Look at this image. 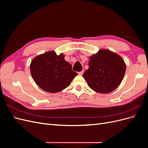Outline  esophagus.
<instances>
[{
	"mask_svg": "<svg viewBox=\"0 0 148 148\" xmlns=\"http://www.w3.org/2000/svg\"><path fill=\"white\" fill-rule=\"evenodd\" d=\"M83 73H84V70H82V71H79V72H78V75H82L83 74Z\"/></svg>",
	"mask_w": 148,
	"mask_h": 148,
	"instance_id": "34e87169",
	"label": "esophagus"
}]
</instances>
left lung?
<instances>
[{
    "label": "left lung",
    "mask_w": 148,
    "mask_h": 148,
    "mask_svg": "<svg viewBox=\"0 0 148 148\" xmlns=\"http://www.w3.org/2000/svg\"><path fill=\"white\" fill-rule=\"evenodd\" d=\"M88 65L83 78L92 90L104 94L112 92L119 86L126 70L122 58L107 49H101L91 56Z\"/></svg>",
    "instance_id": "obj_1"
}]
</instances>
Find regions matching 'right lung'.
Segmentation results:
<instances>
[{
	"label": "right lung",
	"mask_w": 148,
	"mask_h": 148,
	"mask_svg": "<svg viewBox=\"0 0 148 148\" xmlns=\"http://www.w3.org/2000/svg\"><path fill=\"white\" fill-rule=\"evenodd\" d=\"M64 57L63 53L57 56L54 51H49L36 57L31 62V76L43 90L52 93L61 91L78 75Z\"/></svg>",
	"instance_id": "add662e5"
}]
</instances>
